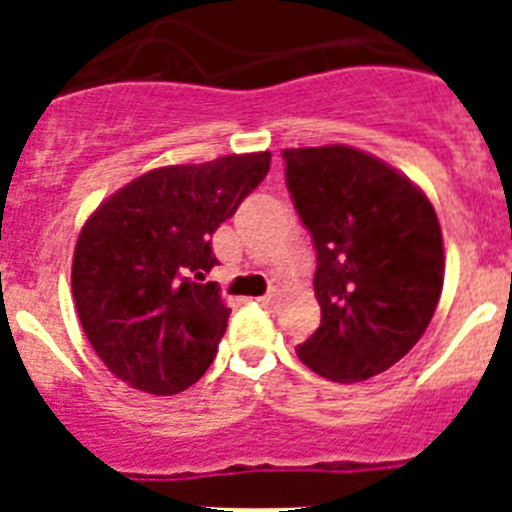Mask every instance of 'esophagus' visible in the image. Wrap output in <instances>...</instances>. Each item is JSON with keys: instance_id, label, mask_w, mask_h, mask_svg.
<instances>
[{"instance_id": "34e87169", "label": "esophagus", "mask_w": 512, "mask_h": 512, "mask_svg": "<svg viewBox=\"0 0 512 512\" xmlns=\"http://www.w3.org/2000/svg\"><path fill=\"white\" fill-rule=\"evenodd\" d=\"M274 300H277V295H274V292H269V295L259 297V305L261 307H274Z\"/></svg>"}]
</instances>
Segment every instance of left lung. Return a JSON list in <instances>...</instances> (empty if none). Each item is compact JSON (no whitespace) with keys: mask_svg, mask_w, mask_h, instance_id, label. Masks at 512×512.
<instances>
[{"mask_svg":"<svg viewBox=\"0 0 512 512\" xmlns=\"http://www.w3.org/2000/svg\"><path fill=\"white\" fill-rule=\"evenodd\" d=\"M287 189L310 230L320 328L297 356L320 377L364 382L420 341L443 287L433 205L392 166L351 146L282 151Z\"/></svg>","mask_w":512,"mask_h":512,"instance_id":"left-lung-1","label":"left lung"}]
</instances>
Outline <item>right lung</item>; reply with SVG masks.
I'll use <instances>...</instances> for the list:
<instances>
[{
	"mask_svg": "<svg viewBox=\"0 0 512 512\" xmlns=\"http://www.w3.org/2000/svg\"><path fill=\"white\" fill-rule=\"evenodd\" d=\"M271 153L164 166L92 212L71 266L76 312L117 379L176 395L210 369L230 307L215 282L210 238L269 174Z\"/></svg>",
	"mask_w": 512,
	"mask_h": 512,
	"instance_id": "right-lung-1",
	"label": "right lung"
}]
</instances>
